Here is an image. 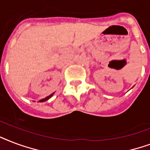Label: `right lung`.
I'll use <instances>...</instances> for the list:
<instances>
[{
	"mask_svg": "<svg viewBox=\"0 0 150 150\" xmlns=\"http://www.w3.org/2000/svg\"><path fill=\"white\" fill-rule=\"evenodd\" d=\"M52 96H53V94H52V95H51V96H47V97H46V98H43V99H41V100H40V102H45V101L47 100V99H48V98H51V97H52Z\"/></svg>",
	"mask_w": 150,
	"mask_h": 150,
	"instance_id": "obj_1",
	"label": "right lung"
}]
</instances>
